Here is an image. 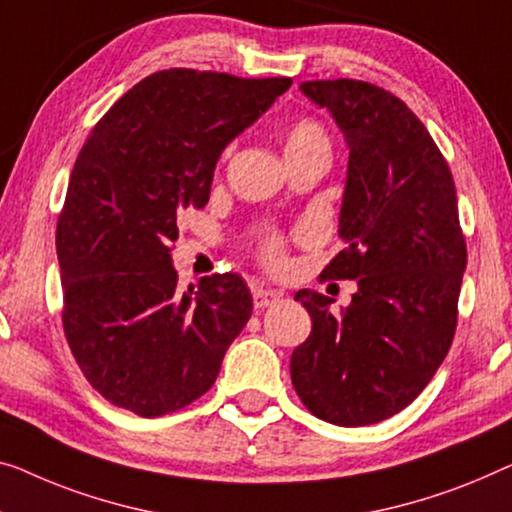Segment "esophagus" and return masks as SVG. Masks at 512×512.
Returning a JSON list of instances; mask_svg holds the SVG:
<instances>
[{
  "instance_id": "esophagus-1",
  "label": "esophagus",
  "mask_w": 512,
  "mask_h": 512,
  "mask_svg": "<svg viewBox=\"0 0 512 512\" xmlns=\"http://www.w3.org/2000/svg\"><path fill=\"white\" fill-rule=\"evenodd\" d=\"M280 292H276V289H264V287H257L255 292H253V303H255V308L257 310H264V308H269V305H273V303H278L280 301Z\"/></svg>"
}]
</instances>
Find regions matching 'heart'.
<instances>
[{"label":"heart","instance_id":"heart-1","mask_svg":"<svg viewBox=\"0 0 512 512\" xmlns=\"http://www.w3.org/2000/svg\"><path fill=\"white\" fill-rule=\"evenodd\" d=\"M329 147L326 142V133L324 128L315 124V121H296V124L287 131V140H285V151L292 149H303V147ZM269 257L278 259V248L271 246L269 248Z\"/></svg>","mask_w":512,"mask_h":512}]
</instances>
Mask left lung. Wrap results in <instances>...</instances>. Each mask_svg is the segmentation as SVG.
Instances as JSON below:
<instances>
[{
  "instance_id": "1",
  "label": "left lung",
  "mask_w": 512,
  "mask_h": 512,
  "mask_svg": "<svg viewBox=\"0 0 512 512\" xmlns=\"http://www.w3.org/2000/svg\"><path fill=\"white\" fill-rule=\"evenodd\" d=\"M345 137L338 236L322 276L356 280L352 303L301 289L312 331L292 384L312 414L342 427L379 423L416 400L451 349L467 246L455 183L421 119L370 82H301Z\"/></svg>"
}]
</instances>
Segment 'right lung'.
Returning <instances> with one entry per match:
<instances>
[{"instance_id": "obj_1", "label": "right lung", "mask_w": 512, "mask_h": 512, "mask_svg": "<svg viewBox=\"0 0 512 512\" xmlns=\"http://www.w3.org/2000/svg\"><path fill=\"white\" fill-rule=\"evenodd\" d=\"M292 87L172 68L144 78L98 121L75 160L57 223L64 331L105 400L154 418L209 391L253 312L236 273L177 289V213L209 202L234 137Z\"/></svg>"}]
</instances>
